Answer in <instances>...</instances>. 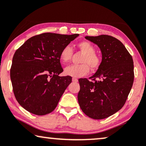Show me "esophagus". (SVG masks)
<instances>
[{
	"label": "esophagus",
	"mask_w": 146,
	"mask_h": 146,
	"mask_svg": "<svg viewBox=\"0 0 146 146\" xmlns=\"http://www.w3.org/2000/svg\"><path fill=\"white\" fill-rule=\"evenodd\" d=\"M78 80L77 78H72V82H77Z\"/></svg>",
	"instance_id": "esophagus-1"
}]
</instances>
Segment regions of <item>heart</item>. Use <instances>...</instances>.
<instances>
[{
    "instance_id": "1",
    "label": "heart",
    "mask_w": 146,
    "mask_h": 146,
    "mask_svg": "<svg viewBox=\"0 0 146 146\" xmlns=\"http://www.w3.org/2000/svg\"><path fill=\"white\" fill-rule=\"evenodd\" d=\"M78 47L84 56L80 65H71L64 69V74L69 76L80 78L87 75L90 68L93 70L98 69L101 65V58L95 53V48L88 41H82L78 44ZM73 50L70 46L67 45L62 49L60 53V59L63 64L68 63L72 58Z\"/></svg>"
}]
</instances>
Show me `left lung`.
I'll list each match as a JSON object with an SVG mask.
<instances>
[{
	"mask_svg": "<svg viewBox=\"0 0 146 146\" xmlns=\"http://www.w3.org/2000/svg\"><path fill=\"white\" fill-rule=\"evenodd\" d=\"M98 46L102 54L101 65L89 79L78 80V100L88 116L104 119L119 111L125 104L134 79L133 62L119 40L108 35L86 36Z\"/></svg>",
	"mask_w": 146,
	"mask_h": 146,
	"instance_id": "left-lung-1",
	"label": "left lung"
}]
</instances>
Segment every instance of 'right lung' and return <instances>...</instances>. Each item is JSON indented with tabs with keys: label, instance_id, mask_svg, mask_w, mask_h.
I'll use <instances>...</instances> for the list:
<instances>
[{
	"label": "right lung",
	"instance_id": "right-lung-1",
	"mask_svg": "<svg viewBox=\"0 0 146 146\" xmlns=\"http://www.w3.org/2000/svg\"><path fill=\"white\" fill-rule=\"evenodd\" d=\"M79 36L46 33L28 39L16 50L11 68L14 94L18 102L33 114L43 115L57 106L72 77L63 72L60 53Z\"/></svg>",
	"mask_w": 146,
	"mask_h": 146
}]
</instances>
